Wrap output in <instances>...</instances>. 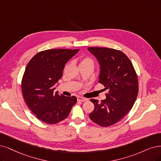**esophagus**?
I'll return each mask as SVG.
<instances>
[{"mask_svg":"<svg viewBox=\"0 0 161 161\" xmlns=\"http://www.w3.org/2000/svg\"><path fill=\"white\" fill-rule=\"evenodd\" d=\"M77 101H79V102H86V101H87V99L86 98H84L83 97H80V96L77 97Z\"/></svg>","mask_w":161,"mask_h":161,"instance_id":"1","label":"esophagus"}]
</instances>
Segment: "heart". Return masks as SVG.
I'll use <instances>...</instances> for the list:
<instances>
[{
	"label": "heart",
	"mask_w": 161,
	"mask_h": 161,
	"mask_svg": "<svg viewBox=\"0 0 161 161\" xmlns=\"http://www.w3.org/2000/svg\"><path fill=\"white\" fill-rule=\"evenodd\" d=\"M91 65L92 66H93L94 63H93V59L88 57L82 58L80 59V65Z\"/></svg>",
	"instance_id": "b5f03b06"
}]
</instances>
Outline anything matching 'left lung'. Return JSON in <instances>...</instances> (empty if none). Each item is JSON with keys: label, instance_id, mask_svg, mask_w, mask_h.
Wrapping results in <instances>:
<instances>
[{"label": "left lung", "instance_id": "1", "mask_svg": "<svg viewBox=\"0 0 161 161\" xmlns=\"http://www.w3.org/2000/svg\"><path fill=\"white\" fill-rule=\"evenodd\" d=\"M87 50L100 65L99 82L108 90L106 99L99 103L91 99L94 110L90 119L102 127H109L119 121L132 109L139 92L138 79L129 58L119 50L103 47Z\"/></svg>", "mask_w": 161, "mask_h": 161}]
</instances>
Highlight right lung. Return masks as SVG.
Listing matches in <instances>:
<instances>
[{
	"mask_svg": "<svg viewBox=\"0 0 161 161\" xmlns=\"http://www.w3.org/2000/svg\"><path fill=\"white\" fill-rule=\"evenodd\" d=\"M78 49H51L36 53L28 63L22 80V92L29 109L46 123L55 124L67 118L75 104V96L53 92L65 64Z\"/></svg>",
	"mask_w": 161,
	"mask_h": 161,
	"instance_id": "1",
	"label": "right lung"
}]
</instances>
